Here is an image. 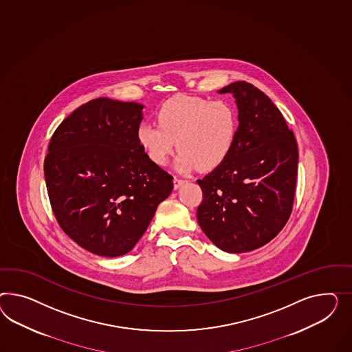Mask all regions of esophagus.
Here are the masks:
<instances>
[{
	"label": "esophagus",
	"mask_w": 352,
	"mask_h": 352,
	"mask_svg": "<svg viewBox=\"0 0 352 352\" xmlns=\"http://www.w3.org/2000/svg\"><path fill=\"white\" fill-rule=\"evenodd\" d=\"M173 183H174V190H178L182 184L186 183V181H184V179H179V178H174Z\"/></svg>",
	"instance_id": "obj_1"
}]
</instances>
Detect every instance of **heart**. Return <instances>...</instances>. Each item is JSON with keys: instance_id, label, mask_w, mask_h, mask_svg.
Listing matches in <instances>:
<instances>
[{"instance_id": "b5f03b06", "label": "heart", "mask_w": 352, "mask_h": 352, "mask_svg": "<svg viewBox=\"0 0 352 352\" xmlns=\"http://www.w3.org/2000/svg\"><path fill=\"white\" fill-rule=\"evenodd\" d=\"M156 116L159 126L138 125L137 141L156 165H165L178 147L174 168L179 173L218 168L237 141V110L224 100L175 96L160 106Z\"/></svg>"}]
</instances>
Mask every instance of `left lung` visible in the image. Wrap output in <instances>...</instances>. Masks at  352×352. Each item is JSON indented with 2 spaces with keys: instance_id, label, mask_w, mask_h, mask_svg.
Here are the masks:
<instances>
[{
  "instance_id": "1",
  "label": "left lung",
  "mask_w": 352,
  "mask_h": 352,
  "mask_svg": "<svg viewBox=\"0 0 352 352\" xmlns=\"http://www.w3.org/2000/svg\"><path fill=\"white\" fill-rule=\"evenodd\" d=\"M232 94L238 109L237 141L226 162L199 179L201 229L217 248L239 254L261 248L285 227L295 199L298 150L283 115L245 80Z\"/></svg>"
}]
</instances>
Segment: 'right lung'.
Segmentation results:
<instances>
[{"label":"right lung","mask_w":352,"mask_h":352,"mask_svg":"<svg viewBox=\"0 0 352 352\" xmlns=\"http://www.w3.org/2000/svg\"><path fill=\"white\" fill-rule=\"evenodd\" d=\"M143 104L100 97L79 106L48 144L45 178L60 227L98 256L128 254L173 190L137 141Z\"/></svg>","instance_id":"right-lung-1"}]
</instances>
